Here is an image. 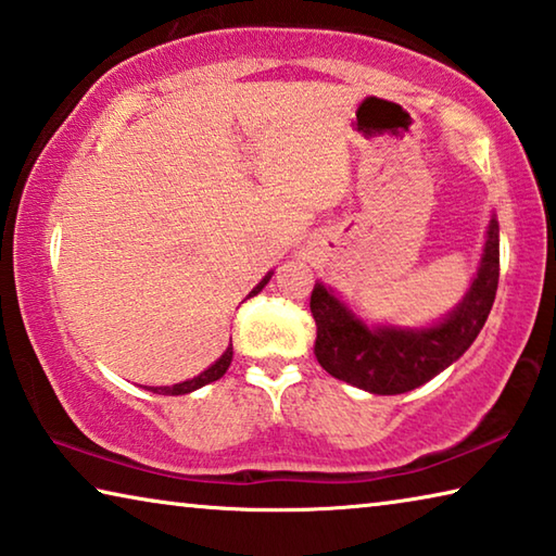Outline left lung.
Here are the masks:
<instances>
[{
  "mask_svg": "<svg viewBox=\"0 0 556 556\" xmlns=\"http://www.w3.org/2000/svg\"><path fill=\"white\" fill-rule=\"evenodd\" d=\"M500 278V229L493 218L485 253L468 295L441 325L426 330H369L330 290L317 283L311 295L317 340L315 354L325 371L371 394H404L426 384L466 352L490 315Z\"/></svg>",
  "mask_w": 556,
  "mask_h": 556,
  "instance_id": "1",
  "label": "left lung"
}]
</instances>
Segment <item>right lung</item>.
<instances>
[{"mask_svg":"<svg viewBox=\"0 0 556 556\" xmlns=\"http://www.w3.org/2000/svg\"><path fill=\"white\" fill-rule=\"evenodd\" d=\"M268 278H270V273L266 278L261 280V283L251 290L249 293V298H253V295H258L261 290H263V286L268 283ZM231 357H233V350L231 348H226V352L222 354V357H218L212 367H208L206 371H202V375L199 377H194V379H189V381H181V384H175V387H157V389H152L154 394H169V396H177V394H189V391H194V389H199V387H204V384H208V381H216V379H222L224 375H226V369H229V364H231Z\"/></svg>","mask_w":556,"mask_h":556,"instance_id":"right-lung-1","label":"right lung"}]
</instances>
